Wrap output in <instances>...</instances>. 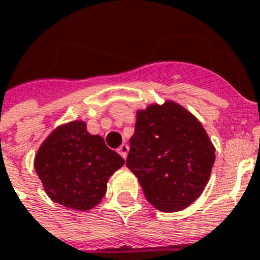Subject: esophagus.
Here are the masks:
<instances>
[{
	"mask_svg": "<svg viewBox=\"0 0 260 260\" xmlns=\"http://www.w3.org/2000/svg\"><path fill=\"white\" fill-rule=\"evenodd\" d=\"M117 152L120 153V156H122V158H127V153H128V145L127 144H122V145H120V147H119V148H117Z\"/></svg>",
	"mask_w": 260,
	"mask_h": 260,
	"instance_id": "esophagus-1",
	"label": "esophagus"
}]
</instances>
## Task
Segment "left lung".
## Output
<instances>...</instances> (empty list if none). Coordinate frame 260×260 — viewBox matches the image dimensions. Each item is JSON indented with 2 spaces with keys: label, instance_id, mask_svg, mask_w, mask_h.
Returning a JSON list of instances; mask_svg holds the SVG:
<instances>
[{
  "label": "left lung",
  "instance_id": "obj_1",
  "mask_svg": "<svg viewBox=\"0 0 260 260\" xmlns=\"http://www.w3.org/2000/svg\"><path fill=\"white\" fill-rule=\"evenodd\" d=\"M215 148L205 128L174 102L137 112L126 165L145 198L162 212L191 205L205 188Z\"/></svg>",
  "mask_w": 260,
  "mask_h": 260
}]
</instances>
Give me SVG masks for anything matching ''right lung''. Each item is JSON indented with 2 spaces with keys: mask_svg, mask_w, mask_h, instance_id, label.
Returning <instances> with one entry per match:
<instances>
[{
  "mask_svg": "<svg viewBox=\"0 0 260 260\" xmlns=\"http://www.w3.org/2000/svg\"><path fill=\"white\" fill-rule=\"evenodd\" d=\"M124 159L91 136L86 123L56 128L40 147L34 168L50 198L66 208L88 210L107 192L108 179Z\"/></svg>",
  "mask_w": 260,
  "mask_h": 260,
  "instance_id": "add662e5",
  "label": "right lung"
}]
</instances>
